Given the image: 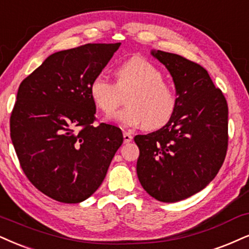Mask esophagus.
Segmentation results:
<instances>
[{"instance_id": "obj_1", "label": "esophagus", "mask_w": 249, "mask_h": 249, "mask_svg": "<svg viewBox=\"0 0 249 249\" xmlns=\"http://www.w3.org/2000/svg\"><path fill=\"white\" fill-rule=\"evenodd\" d=\"M131 140H133V135H131L130 133H127V131H124V143H129V142H131Z\"/></svg>"}]
</instances>
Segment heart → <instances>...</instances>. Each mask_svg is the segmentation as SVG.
<instances>
[{"mask_svg": "<svg viewBox=\"0 0 249 249\" xmlns=\"http://www.w3.org/2000/svg\"><path fill=\"white\" fill-rule=\"evenodd\" d=\"M114 84L105 76L97 75L89 84V96L105 115L115 112L125 97L127 107L118 112L114 121L124 128L142 125L156 130L170 121L177 109L178 99L173 88L155 64L133 57L114 69Z\"/></svg>", "mask_w": 249, "mask_h": 249, "instance_id": "heart-1", "label": "heart"}]
</instances>
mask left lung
<instances>
[{
  "mask_svg": "<svg viewBox=\"0 0 249 249\" xmlns=\"http://www.w3.org/2000/svg\"><path fill=\"white\" fill-rule=\"evenodd\" d=\"M151 54L173 78L178 105L157 131L136 135L141 185L160 202H178L205 188L222 167L229 144V108L203 67L162 51Z\"/></svg>",
  "mask_w": 249,
  "mask_h": 249,
  "instance_id": "obj_1",
  "label": "left lung"
}]
</instances>
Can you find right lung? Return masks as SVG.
Returning a JSON list of instances; mask_svg holds the SVG:
<instances>
[{
	"label": "right lung",
	"mask_w": 249,
	"mask_h": 249,
	"mask_svg": "<svg viewBox=\"0 0 249 249\" xmlns=\"http://www.w3.org/2000/svg\"><path fill=\"white\" fill-rule=\"evenodd\" d=\"M116 44H87L50 55L20 83L10 136L27 179L62 203H79L105 179L124 135L96 121L89 84L100 75Z\"/></svg>",
	"instance_id": "obj_1"
}]
</instances>
